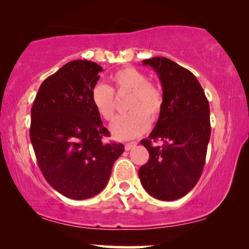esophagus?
<instances>
[{
	"mask_svg": "<svg viewBox=\"0 0 249 249\" xmlns=\"http://www.w3.org/2000/svg\"><path fill=\"white\" fill-rule=\"evenodd\" d=\"M136 145H137V142H128V144H125V145H124V149H125V151H130V149L134 148Z\"/></svg>",
	"mask_w": 249,
	"mask_h": 249,
	"instance_id": "esophagus-1",
	"label": "esophagus"
}]
</instances>
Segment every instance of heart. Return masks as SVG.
Returning <instances> with one entry per match:
<instances>
[{
	"label": "heart",
	"mask_w": 249,
	"mask_h": 249,
	"mask_svg": "<svg viewBox=\"0 0 249 249\" xmlns=\"http://www.w3.org/2000/svg\"><path fill=\"white\" fill-rule=\"evenodd\" d=\"M113 87L97 84L90 93V101L102 119L111 121L114 117L113 90L130 91L127 101V114L120 115L111 124L112 136L118 141H127L142 136L149 122H155L163 107V94L156 85L149 83L146 74L132 67L122 68L111 76Z\"/></svg>",
	"instance_id": "1"
}]
</instances>
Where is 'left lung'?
Listing matches in <instances>:
<instances>
[{"label":"left lung","mask_w":249,"mask_h":249,"mask_svg":"<svg viewBox=\"0 0 249 249\" xmlns=\"http://www.w3.org/2000/svg\"><path fill=\"white\" fill-rule=\"evenodd\" d=\"M142 64L158 73L163 107L151 135L141 142L149 160L138 176L154 198L175 200L188 194L202 175L211 137L209 101L197 78L173 61L153 57ZM158 140L162 146L151 145Z\"/></svg>","instance_id":"left-lung-1"}]
</instances>
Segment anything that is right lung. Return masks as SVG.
<instances>
[{"mask_svg": "<svg viewBox=\"0 0 249 249\" xmlns=\"http://www.w3.org/2000/svg\"><path fill=\"white\" fill-rule=\"evenodd\" d=\"M102 70L91 61H71L43 81L32 107L37 163L46 181L68 198L101 193L124 151L122 144L102 142L110 132L90 101Z\"/></svg>", "mask_w": 249, "mask_h": 249, "instance_id": "1", "label": "right lung"}]
</instances>
